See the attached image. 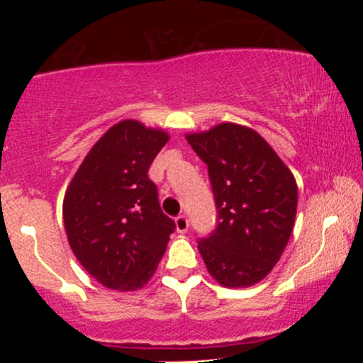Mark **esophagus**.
<instances>
[{"label":"esophagus","mask_w":363,"mask_h":363,"mask_svg":"<svg viewBox=\"0 0 363 363\" xmlns=\"http://www.w3.org/2000/svg\"><path fill=\"white\" fill-rule=\"evenodd\" d=\"M176 228L179 234H184L187 232V228H189V220H187L186 215H179L176 218Z\"/></svg>","instance_id":"1"}]
</instances>
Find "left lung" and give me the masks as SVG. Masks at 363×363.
I'll return each instance as SVG.
<instances>
[{"label": "left lung", "instance_id": "1", "mask_svg": "<svg viewBox=\"0 0 363 363\" xmlns=\"http://www.w3.org/2000/svg\"><path fill=\"white\" fill-rule=\"evenodd\" d=\"M208 165L215 230L198 240L208 273L223 286H251L273 269L297 215L294 174L251 128L222 123L186 136Z\"/></svg>", "mask_w": 363, "mask_h": 363}]
</instances>
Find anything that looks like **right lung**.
<instances>
[{
    "mask_svg": "<svg viewBox=\"0 0 363 363\" xmlns=\"http://www.w3.org/2000/svg\"><path fill=\"white\" fill-rule=\"evenodd\" d=\"M167 141L162 129L121 121L91 147L66 189L62 220L69 247L107 289H141L176 230L148 177Z\"/></svg>",
    "mask_w": 363,
    "mask_h": 363,
    "instance_id": "add662e5",
    "label": "right lung"
}]
</instances>
